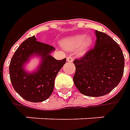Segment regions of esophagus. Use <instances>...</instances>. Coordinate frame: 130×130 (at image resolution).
Segmentation results:
<instances>
[{
	"label": "esophagus",
	"mask_w": 130,
	"mask_h": 130,
	"mask_svg": "<svg viewBox=\"0 0 130 130\" xmlns=\"http://www.w3.org/2000/svg\"><path fill=\"white\" fill-rule=\"evenodd\" d=\"M67 60L68 62H73L74 58L72 57V56H68V57L67 58Z\"/></svg>",
	"instance_id": "obj_1"
}]
</instances>
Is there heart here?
Segmentation results:
<instances>
[{
	"label": "heart",
	"instance_id": "1",
	"mask_svg": "<svg viewBox=\"0 0 130 130\" xmlns=\"http://www.w3.org/2000/svg\"><path fill=\"white\" fill-rule=\"evenodd\" d=\"M92 44L90 37H85L83 35H76L64 39L61 41V45L69 51L75 50L78 47V53L84 54L89 50Z\"/></svg>",
	"mask_w": 130,
	"mask_h": 130
}]
</instances>
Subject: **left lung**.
<instances>
[{"label":"left lung","instance_id":"1","mask_svg":"<svg viewBox=\"0 0 130 130\" xmlns=\"http://www.w3.org/2000/svg\"><path fill=\"white\" fill-rule=\"evenodd\" d=\"M95 36L94 47L74 61V83L82 94L90 97L111 92L120 83L124 67V57L117 43L104 32L95 30Z\"/></svg>","mask_w":130,"mask_h":130}]
</instances>
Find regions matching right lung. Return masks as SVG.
I'll return each mask as SVG.
<instances>
[{"instance_id":"add662e5","label":"right lung","mask_w":130,"mask_h":130,"mask_svg":"<svg viewBox=\"0 0 130 130\" xmlns=\"http://www.w3.org/2000/svg\"><path fill=\"white\" fill-rule=\"evenodd\" d=\"M54 50L53 46L38 42L32 36L25 40L14 53L9 65L10 79L15 91L24 100L39 103L51 95L55 78L67 61L51 56L50 53ZM34 54L41 57V63L36 72L28 73L23 65Z\"/></svg>"}]
</instances>
